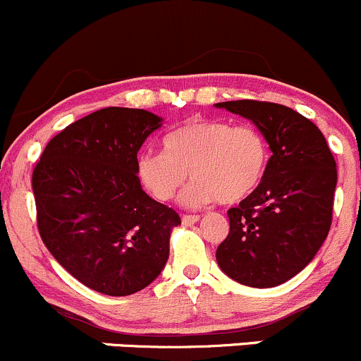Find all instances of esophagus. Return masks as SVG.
Masks as SVG:
<instances>
[{"label":"esophagus","mask_w":361,"mask_h":361,"mask_svg":"<svg viewBox=\"0 0 361 361\" xmlns=\"http://www.w3.org/2000/svg\"><path fill=\"white\" fill-rule=\"evenodd\" d=\"M197 220H200V215H182V224L184 226H192Z\"/></svg>","instance_id":"34e87169"}]
</instances>
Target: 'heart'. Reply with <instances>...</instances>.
<instances>
[{"mask_svg":"<svg viewBox=\"0 0 361 361\" xmlns=\"http://www.w3.org/2000/svg\"><path fill=\"white\" fill-rule=\"evenodd\" d=\"M269 161V142L258 127L196 118L170 130L164 151L139 154L137 177L154 200L170 201L189 173L195 182L182 196L184 204H232L258 188Z\"/></svg>","mask_w":361,"mask_h":361,"instance_id":"1","label":"heart"}]
</instances>
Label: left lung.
Here are the masks:
<instances>
[{"label": "left lung", "instance_id": "obj_1", "mask_svg": "<svg viewBox=\"0 0 361 361\" xmlns=\"http://www.w3.org/2000/svg\"><path fill=\"white\" fill-rule=\"evenodd\" d=\"M215 106L250 118L272 149L258 188L227 212L231 231L216 247V262L239 284H284L312 262L327 238L336 160L319 127L293 108L255 99Z\"/></svg>", "mask_w": 361, "mask_h": 361}]
</instances>
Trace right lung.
<instances>
[{
  "label": "right lung",
  "mask_w": 361,
  "mask_h": 361,
  "mask_svg": "<svg viewBox=\"0 0 361 361\" xmlns=\"http://www.w3.org/2000/svg\"><path fill=\"white\" fill-rule=\"evenodd\" d=\"M160 126L151 111L103 108L56 134L34 166L42 243L77 281L108 296L149 286L180 224L137 177V151Z\"/></svg>",
  "instance_id": "add662e5"
}]
</instances>
